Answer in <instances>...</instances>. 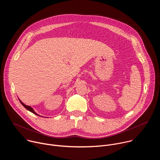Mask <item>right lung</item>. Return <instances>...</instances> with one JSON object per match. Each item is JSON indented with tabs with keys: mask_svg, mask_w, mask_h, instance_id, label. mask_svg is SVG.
<instances>
[{
	"mask_svg": "<svg viewBox=\"0 0 160 160\" xmlns=\"http://www.w3.org/2000/svg\"><path fill=\"white\" fill-rule=\"evenodd\" d=\"M19 101H20V102H21V104L27 110H28V111H30V112H33V114H35V115H38V116H40V115H38L37 113H36L35 112V111L33 110V109L32 108V107H30V106H27V105H25L24 103H22L21 101H20V99H19Z\"/></svg>",
	"mask_w": 160,
	"mask_h": 160,
	"instance_id": "add662e5",
	"label": "right lung"
}]
</instances>
